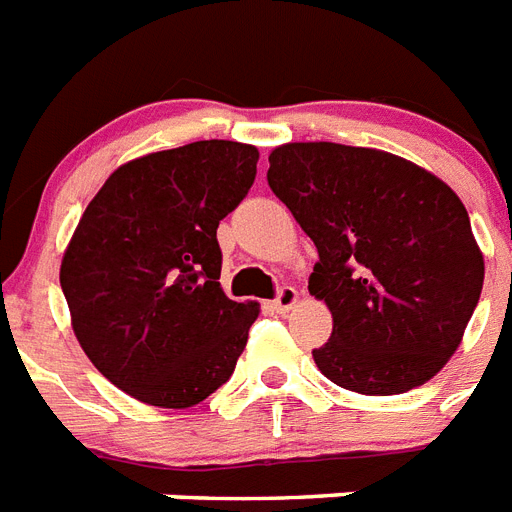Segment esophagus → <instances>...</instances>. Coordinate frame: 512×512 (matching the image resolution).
Instances as JSON below:
<instances>
[{
  "label": "esophagus",
  "mask_w": 512,
  "mask_h": 512,
  "mask_svg": "<svg viewBox=\"0 0 512 512\" xmlns=\"http://www.w3.org/2000/svg\"><path fill=\"white\" fill-rule=\"evenodd\" d=\"M296 301H298V290L285 285V288L277 290L275 301H272V309H275V312H288V309L296 306Z\"/></svg>",
  "instance_id": "esophagus-1"
}]
</instances>
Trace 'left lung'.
I'll list each match as a JSON object with an SVG mask.
<instances>
[{"mask_svg":"<svg viewBox=\"0 0 512 512\" xmlns=\"http://www.w3.org/2000/svg\"><path fill=\"white\" fill-rule=\"evenodd\" d=\"M267 182L320 253L309 293L333 314L312 351L335 386L404 394L447 365L484 285L463 200L399 155L335 142H288Z\"/></svg>","mask_w":512,"mask_h":512,"instance_id":"obj_1","label":"left lung"}]
</instances>
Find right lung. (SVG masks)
Returning a JSON list of instances; mask_svg holds the SVG:
<instances>
[{"label": "right lung", "mask_w": 512, "mask_h": 512, "mask_svg": "<svg viewBox=\"0 0 512 512\" xmlns=\"http://www.w3.org/2000/svg\"><path fill=\"white\" fill-rule=\"evenodd\" d=\"M259 150L203 140L118 166L60 264L73 333L105 378L185 410L235 372L259 304L224 296L216 227L256 179Z\"/></svg>", "instance_id": "obj_1"}]
</instances>
